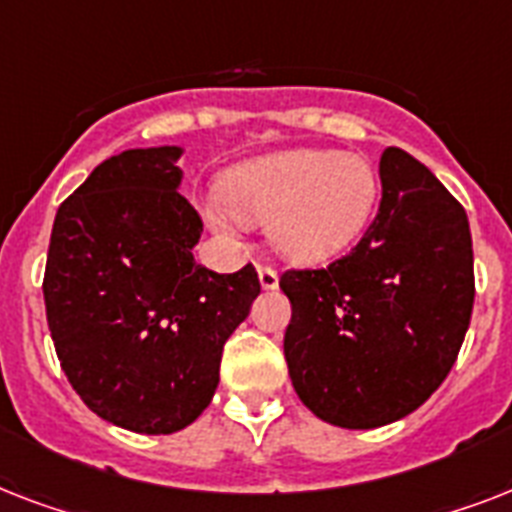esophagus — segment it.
Returning a JSON list of instances; mask_svg holds the SVG:
<instances>
[{
	"instance_id": "1",
	"label": "esophagus",
	"mask_w": 512,
	"mask_h": 512,
	"mask_svg": "<svg viewBox=\"0 0 512 512\" xmlns=\"http://www.w3.org/2000/svg\"><path fill=\"white\" fill-rule=\"evenodd\" d=\"M257 276H260V287L263 289L279 287V273H276V268H273V265H265V263L257 265Z\"/></svg>"
}]
</instances>
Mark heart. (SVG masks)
I'll return each mask as SVG.
<instances>
[{
	"mask_svg": "<svg viewBox=\"0 0 512 512\" xmlns=\"http://www.w3.org/2000/svg\"><path fill=\"white\" fill-rule=\"evenodd\" d=\"M380 196V177L369 159L335 148H295L236 167L225 180V199L241 223H268L279 255L319 265L353 244L369 225ZM207 220L231 233L236 218L212 201Z\"/></svg>",
	"mask_w": 512,
	"mask_h": 512,
	"instance_id": "heart-1",
	"label": "heart"
}]
</instances>
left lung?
Segmentation results:
<instances>
[{
    "mask_svg": "<svg viewBox=\"0 0 512 512\" xmlns=\"http://www.w3.org/2000/svg\"><path fill=\"white\" fill-rule=\"evenodd\" d=\"M377 215L327 268H289L284 358L319 420L369 430L414 412L446 380L468 332L476 279L468 215L401 148L380 156Z\"/></svg>",
    "mask_w": 512,
    "mask_h": 512,
    "instance_id": "1",
    "label": "left lung"
}]
</instances>
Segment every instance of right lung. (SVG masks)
Wrapping results in <instances>:
<instances>
[{
	"mask_svg": "<svg viewBox=\"0 0 512 512\" xmlns=\"http://www.w3.org/2000/svg\"><path fill=\"white\" fill-rule=\"evenodd\" d=\"M180 148H132L98 164L58 207L44 268L55 353L84 404L162 436L215 396L225 340L260 295L255 265L193 260L201 217L177 193Z\"/></svg>",
	"mask_w": 512,
	"mask_h": 512,
	"instance_id": "right-lung-1",
	"label": "right lung"
}]
</instances>
